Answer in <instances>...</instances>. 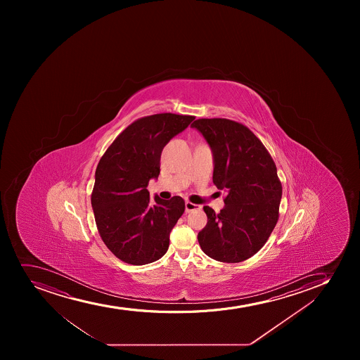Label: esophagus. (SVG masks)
<instances>
[{
  "label": "esophagus",
  "instance_id": "34e87169",
  "mask_svg": "<svg viewBox=\"0 0 360 360\" xmlns=\"http://www.w3.org/2000/svg\"><path fill=\"white\" fill-rule=\"evenodd\" d=\"M196 209H200V205L191 203V202H186V212H191V211L196 210Z\"/></svg>",
  "mask_w": 360,
  "mask_h": 360
}]
</instances>
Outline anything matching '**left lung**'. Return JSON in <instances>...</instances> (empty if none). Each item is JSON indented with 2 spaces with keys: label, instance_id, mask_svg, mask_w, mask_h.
Masks as SVG:
<instances>
[{
  "label": "left lung",
  "instance_id": "1",
  "mask_svg": "<svg viewBox=\"0 0 360 360\" xmlns=\"http://www.w3.org/2000/svg\"><path fill=\"white\" fill-rule=\"evenodd\" d=\"M191 127L214 153V186L228 193L219 214L203 207L207 223L198 243L212 259L239 263L263 248L277 224L283 193L277 167L263 143L242 123L200 118Z\"/></svg>",
  "mask_w": 360,
  "mask_h": 360
}]
</instances>
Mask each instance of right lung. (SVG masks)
I'll return each instance as SVG.
<instances>
[{
	"label": "right lung",
	"instance_id": "right-lung-1",
	"mask_svg": "<svg viewBox=\"0 0 360 360\" xmlns=\"http://www.w3.org/2000/svg\"><path fill=\"white\" fill-rule=\"evenodd\" d=\"M195 116L171 112L139 118L101 157L91 193L95 221L108 249L124 263L144 265L169 248V236L186 210L182 197L150 200L146 186L158 177L160 153Z\"/></svg>",
	"mask_w": 360,
	"mask_h": 360
}]
</instances>
